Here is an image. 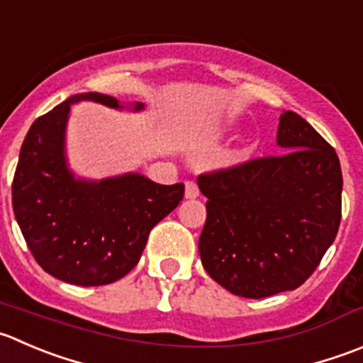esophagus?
<instances>
[{
    "label": "esophagus",
    "mask_w": 363,
    "mask_h": 363,
    "mask_svg": "<svg viewBox=\"0 0 363 363\" xmlns=\"http://www.w3.org/2000/svg\"><path fill=\"white\" fill-rule=\"evenodd\" d=\"M199 186L195 184V182L193 181H188L186 182V191H184V196L188 200H193V199H196V196H199Z\"/></svg>",
    "instance_id": "1"
}]
</instances>
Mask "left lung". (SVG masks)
<instances>
[{
    "instance_id": "1",
    "label": "left lung",
    "mask_w": 363,
    "mask_h": 363,
    "mask_svg": "<svg viewBox=\"0 0 363 363\" xmlns=\"http://www.w3.org/2000/svg\"><path fill=\"white\" fill-rule=\"evenodd\" d=\"M277 143L284 154L196 181L207 196L200 259L235 296L300 287L339 230L342 172L333 147L294 111L280 115Z\"/></svg>"
}]
</instances>
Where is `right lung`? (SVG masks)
<instances>
[{
    "label": "right lung",
    "instance_id": "add662e5",
    "mask_svg": "<svg viewBox=\"0 0 363 363\" xmlns=\"http://www.w3.org/2000/svg\"><path fill=\"white\" fill-rule=\"evenodd\" d=\"M92 101L122 110L97 92L77 94L31 124L12 184L16 220L38 266L74 286H106L138 264L150 230L184 196V184H157L129 172L90 181L76 177L65 156L70 106ZM143 103L131 104L142 111Z\"/></svg>",
    "mask_w": 363,
    "mask_h": 363
}]
</instances>
